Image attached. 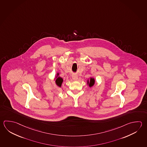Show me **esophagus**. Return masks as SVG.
<instances>
[{
    "instance_id": "1",
    "label": "esophagus",
    "mask_w": 147,
    "mask_h": 147,
    "mask_svg": "<svg viewBox=\"0 0 147 147\" xmlns=\"http://www.w3.org/2000/svg\"><path fill=\"white\" fill-rule=\"evenodd\" d=\"M72 78H73V80H77L78 79V75H76V74H75L72 75Z\"/></svg>"
}]
</instances>
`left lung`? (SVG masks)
<instances>
[{"mask_svg":"<svg viewBox=\"0 0 147 147\" xmlns=\"http://www.w3.org/2000/svg\"><path fill=\"white\" fill-rule=\"evenodd\" d=\"M94 78H90V82H89V87H92L94 85Z\"/></svg>","mask_w":147,"mask_h":147,"instance_id":"8db88e82","label":"left lung"}]
</instances>
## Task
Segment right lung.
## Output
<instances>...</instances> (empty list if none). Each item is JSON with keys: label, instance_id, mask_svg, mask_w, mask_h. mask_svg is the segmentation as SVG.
<instances>
[{"label": "right lung", "instance_id": "add662e5", "mask_svg": "<svg viewBox=\"0 0 147 147\" xmlns=\"http://www.w3.org/2000/svg\"><path fill=\"white\" fill-rule=\"evenodd\" d=\"M62 82H63V79L60 77L57 78V79L55 80V83L57 84V85H58L59 87H61V84L62 83Z\"/></svg>", "mask_w": 147, "mask_h": 147}]
</instances>
